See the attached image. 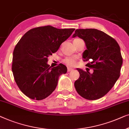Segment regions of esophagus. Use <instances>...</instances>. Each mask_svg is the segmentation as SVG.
I'll return each mask as SVG.
<instances>
[{"label": "esophagus", "mask_w": 129, "mask_h": 129, "mask_svg": "<svg viewBox=\"0 0 129 129\" xmlns=\"http://www.w3.org/2000/svg\"><path fill=\"white\" fill-rule=\"evenodd\" d=\"M72 70H73V68H70V67H68V68H67V71H68V72L72 71Z\"/></svg>", "instance_id": "1"}]
</instances>
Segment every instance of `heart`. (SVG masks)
I'll return each instance as SVG.
<instances>
[{
  "label": "heart",
  "instance_id": "obj_1",
  "mask_svg": "<svg viewBox=\"0 0 129 129\" xmlns=\"http://www.w3.org/2000/svg\"><path fill=\"white\" fill-rule=\"evenodd\" d=\"M65 64H66L67 66L69 67H74L76 65V60L74 58L71 57H67L66 58H65L63 61Z\"/></svg>",
  "mask_w": 129,
  "mask_h": 129
}]
</instances>
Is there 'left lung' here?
<instances>
[{
  "instance_id": "1",
  "label": "left lung",
  "mask_w": 129,
  "mask_h": 129,
  "mask_svg": "<svg viewBox=\"0 0 129 129\" xmlns=\"http://www.w3.org/2000/svg\"><path fill=\"white\" fill-rule=\"evenodd\" d=\"M85 41L86 50L82 54L86 65L93 73L77 68L79 78L74 83L78 93L88 100H96L105 96L120 77L123 59L118 43L105 33L95 28L77 29L72 37Z\"/></svg>"
}]
</instances>
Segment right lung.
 <instances>
[{"mask_svg":"<svg viewBox=\"0 0 129 129\" xmlns=\"http://www.w3.org/2000/svg\"><path fill=\"white\" fill-rule=\"evenodd\" d=\"M74 30L39 27L26 33L16 44L13 54V74L18 87L29 98H46L55 89L59 76L67 73L64 64L51 68L47 61Z\"/></svg>","mask_w":129,"mask_h":129,"instance_id":"obj_1","label":"right lung"}]
</instances>
